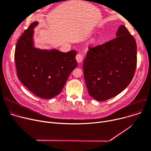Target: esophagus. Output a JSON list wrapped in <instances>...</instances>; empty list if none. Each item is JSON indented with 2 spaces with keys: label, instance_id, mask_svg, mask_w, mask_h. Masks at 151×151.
I'll use <instances>...</instances> for the list:
<instances>
[{
  "label": "esophagus",
  "instance_id": "1",
  "mask_svg": "<svg viewBox=\"0 0 151 151\" xmlns=\"http://www.w3.org/2000/svg\"><path fill=\"white\" fill-rule=\"evenodd\" d=\"M76 59L78 63H81L83 60V55L80 53L77 54L76 55Z\"/></svg>",
  "mask_w": 151,
  "mask_h": 151
}]
</instances>
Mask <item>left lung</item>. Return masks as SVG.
I'll return each instance as SVG.
<instances>
[{
    "mask_svg": "<svg viewBox=\"0 0 151 151\" xmlns=\"http://www.w3.org/2000/svg\"><path fill=\"white\" fill-rule=\"evenodd\" d=\"M116 38L89 47L83 62L85 82L89 96L98 101L116 96L130 83L137 68V43L121 25Z\"/></svg>",
    "mask_w": 151,
    "mask_h": 151,
    "instance_id": "left-lung-1",
    "label": "left lung"
}]
</instances>
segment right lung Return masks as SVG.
Returning a JSON list of instances; mask_svg holds the SVG:
<instances>
[{
	"instance_id": "1",
	"label": "right lung",
	"mask_w": 151,
	"mask_h": 151,
	"mask_svg": "<svg viewBox=\"0 0 151 151\" xmlns=\"http://www.w3.org/2000/svg\"><path fill=\"white\" fill-rule=\"evenodd\" d=\"M34 22L19 38L14 59L21 82L36 96L51 99L59 95L67 79L78 65L76 51L62 52L58 50H40L34 47Z\"/></svg>"
}]
</instances>
